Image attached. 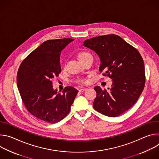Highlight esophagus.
I'll use <instances>...</instances> for the list:
<instances>
[{"label": "esophagus", "instance_id": "34e87169", "mask_svg": "<svg viewBox=\"0 0 159 159\" xmlns=\"http://www.w3.org/2000/svg\"><path fill=\"white\" fill-rule=\"evenodd\" d=\"M86 90H87V89H86V88H82V89H79V92H81V93H82V92H84V91H85Z\"/></svg>", "mask_w": 159, "mask_h": 159}]
</instances>
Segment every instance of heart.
Masks as SVG:
<instances>
[{
	"label": "heart",
	"mask_w": 159,
	"mask_h": 159,
	"mask_svg": "<svg viewBox=\"0 0 159 159\" xmlns=\"http://www.w3.org/2000/svg\"><path fill=\"white\" fill-rule=\"evenodd\" d=\"M89 55H90V54L89 53L86 52H80L79 53L78 57H79V59L80 60H82V58H84V57H85L86 56H87ZM77 82H79V83H84V82H85V80L84 79H79L77 80Z\"/></svg>",
	"instance_id": "1"
}]
</instances>
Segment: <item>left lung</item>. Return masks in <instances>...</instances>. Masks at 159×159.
Masks as SVG:
<instances>
[{"mask_svg":"<svg viewBox=\"0 0 159 159\" xmlns=\"http://www.w3.org/2000/svg\"><path fill=\"white\" fill-rule=\"evenodd\" d=\"M83 45L94 51L101 60L99 71L112 79L108 90L94 87V108L101 114L116 117L129 109L145 87L143 60L139 51L116 34L86 39Z\"/></svg>","mask_w":159,"mask_h":159,"instance_id":"left-lung-1","label":"left lung"}]
</instances>
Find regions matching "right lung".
Returning <instances> with one entry per match:
<instances>
[{"label": "right lung", "instance_id": "right-lung-1", "mask_svg": "<svg viewBox=\"0 0 159 159\" xmlns=\"http://www.w3.org/2000/svg\"><path fill=\"white\" fill-rule=\"evenodd\" d=\"M74 40L63 38L44 41L19 66L17 85L22 101L31 114L42 121L53 124L63 120L69 114L78 93L70 86L58 93L52 85L53 79L61 71V52Z\"/></svg>", "mask_w": 159, "mask_h": 159}]
</instances>
